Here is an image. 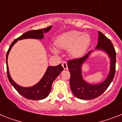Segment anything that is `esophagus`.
Returning a JSON list of instances; mask_svg holds the SVG:
<instances>
[{"mask_svg": "<svg viewBox=\"0 0 122 122\" xmlns=\"http://www.w3.org/2000/svg\"><path fill=\"white\" fill-rule=\"evenodd\" d=\"M62 66L63 67V68L65 70H68V65H67V63L65 61H63L62 63Z\"/></svg>", "mask_w": 122, "mask_h": 122, "instance_id": "1", "label": "esophagus"}]
</instances>
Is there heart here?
Masks as SVG:
<instances>
[{"label":"heart","instance_id":"heart-1","mask_svg":"<svg viewBox=\"0 0 122 122\" xmlns=\"http://www.w3.org/2000/svg\"><path fill=\"white\" fill-rule=\"evenodd\" d=\"M91 44V38L87 33L71 30L62 33L56 38L55 44L58 49L68 50L70 55L75 58L81 57L89 49ZM51 51L57 54L59 51L55 47H52Z\"/></svg>","mask_w":122,"mask_h":122}]
</instances>
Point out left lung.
<instances>
[{"instance_id":"obj_1","label":"left lung","mask_w":122,"mask_h":122,"mask_svg":"<svg viewBox=\"0 0 122 122\" xmlns=\"http://www.w3.org/2000/svg\"><path fill=\"white\" fill-rule=\"evenodd\" d=\"M98 42L96 51H102L108 56L110 59V71L106 79L101 83L92 84L83 78L81 67L93 51H89L83 57L68 61V67L70 72V85L75 96L84 100H91L99 97L108 89L112 83L115 73L116 52L110 39L98 31Z\"/></svg>"}]
</instances>
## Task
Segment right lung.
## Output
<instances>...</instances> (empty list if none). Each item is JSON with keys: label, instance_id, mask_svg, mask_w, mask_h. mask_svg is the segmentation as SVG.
<instances>
[{"label": "right lung", "instance_id": "add662e5", "mask_svg": "<svg viewBox=\"0 0 122 122\" xmlns=\"http://www.w3.org/2000/svg\"><path fill=\"white\" fill-rule=\"evenodd\" d=\"M52 26H50L49 27L44 28V29L37 30H31L28 31L26 33H23L21 35L18 39H15L12 43L10 44V47L9 48L6 55V64H7V77L8 79L11 83V85L14 87V88L18 91V93L21 94L22 96L25 97L28 99H31V100H42L49 96L50 92L51 91L52 84L54 80L57 78L58 75L60 74V73L63 70V66L61 64H59L56 66H48L45 74L42 76L41 80L37 83L35 85L31 86V87H25L20 86L12 80L11 76L9 73V67L7 65V59H8L9 53L10 52V51L12 46H14L15 43L18 41L23 40V39H39L42 40L44 39V34L46 33L50 30L51 29Z\"/></svg>", "mask_w": 122, "mask_h": 122}]
</instances>
